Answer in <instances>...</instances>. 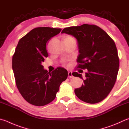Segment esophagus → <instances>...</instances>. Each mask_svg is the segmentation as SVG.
Wrapping results in <instances>:
<instances>
[{"label": "esophagus", "mask_w": 129, "mask_h": 129, "mask_svg": "<svg viewBox=\"0 0 129 129\" xmlns=\"http://www.w3.org/2000/svg\"><path fill=\"white\" fill-rule=\"evenodd\" d=\"M68 77L69 78H72L73 77V74H72V72L71 71L68 72Z\"/></svg>", "instance_id": "1"}]
</instances>
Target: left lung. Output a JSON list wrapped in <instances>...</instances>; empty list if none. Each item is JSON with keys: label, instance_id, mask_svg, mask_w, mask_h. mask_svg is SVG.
Returning <instances> with one entry per match:
<instances>
[{"label": "left lung", "instance_id": "obj_1", "mask_svg": "<svg viewBox=\"0 0 129 129\" xmlns=\"http://www.w3.org/2000/svg\"><path fill=\"white\" fill-rule=\"evenodd\" d=\"M61 33L73 36L78 42L77 68L87 69L84 84L74 90L79 99L87 103L102 101L115 84L119 58L115 43L106 32L95 25L83 24L64 28ZM83 79L81 74L72 73Z\"/></svg>", "mask_w": 129, "mask_h": 129}]
</instances>
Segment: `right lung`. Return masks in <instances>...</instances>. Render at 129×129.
<instances>
[{
	"mask_svg": "<svg viewBox=\"0 0 129 129\" xmlns=\"http://www.w3.org/2000/svg\"><path fill=\"white\" fill-rule=\"evenodd\" d=\"M61 29L34 28L20 39L12 57V69L17 87L28 103L43 106L55 99L68 71L58 67L52 72L43 68L42 63L48 57L46 44L60 33Z\"/></svg>",
	"mask_w": 129,
	"mask_h": 129,
	"instance_id": "obj_1",
	"label": "right lung"
}]
</instances>
